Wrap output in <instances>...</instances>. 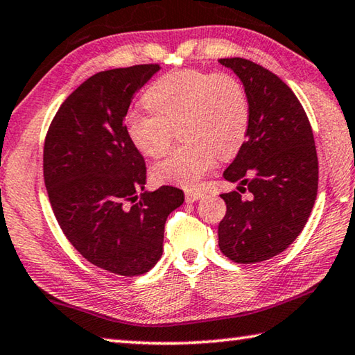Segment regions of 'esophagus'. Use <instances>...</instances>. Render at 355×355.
Returning a JSON list of instances; mask_svg holds the SVG:
<instances>
[{
  "instance_id": "1",
  "label": "esophagus",
  "mask_w": 355,
  "mask_h": 355,
  "mask_svg": "<svg viewBox=\"0 0 355 355\" xmlns=\"http://www.w3.org/2000/svg\"><path fill=\"white\" fill-rule=\"evenodd\" d=\"M202 196H204V193H202V191H200V190L187 191V193H185V201H187V202H195L198 200H201Z\"/></svg>"
}]
</instances>
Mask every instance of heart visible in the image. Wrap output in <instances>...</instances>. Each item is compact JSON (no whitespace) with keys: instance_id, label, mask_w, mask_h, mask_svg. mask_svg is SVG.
Masks as SVG:
<instances>
[{"instance_id":"heart-1","label":"heart","mask_w":355,"mask_h":355,"mask_svg":"<svg viewBox=\"0 0 355 355\" xmlns=\"http://www.w3.org/2000/svg\"><path fill=\"white\" fill-rule=\"evenodd\" d=\"M149 112L130 110L126 130L141 154L159 159L170 149L174 129L185 143L153 168L159 184L191 189L215 165L243 145L251 110L243 84L229 73L178 70L149 87Z\"/></svg>"}]
</instances>
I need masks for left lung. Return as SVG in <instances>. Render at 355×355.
Returning <instances> with one entry per match:
<instances>
[{
	"label": "left lung",
	"instance_id": "obj_1",
	"mask_svg": "<svg viewBox=\"0 0 355 355\" xmlns=\"http://www.w3.org/2000/svg\"><path fill=\"white\" fill-rule=\"evenodd\" d=\"M218 62L237 74L251 110L246 141L223 173L227 182H237L239 191L221 195L227 210L218 245L237 263L263 262L293 243L313 209L318 191L313 132L296 95L275 73L241 58ZM245 189L250 191L248 200L241 196Z\"/></svg>",
	"mask_w": 355,
	"mask_h": 355
}]
</instances>
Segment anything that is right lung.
<instances>
[{"instance_id":"add662e5","label":"right lung","mask_w":355,"mask_h":355,"mask_svg":"<svg viewBox=\"0 0 355 355\" xmlns=\"http://www.w3.org/2000/svg\"><path fill=\"white\" fill-rule=\"evenodd\" d=\"M159 70L135 65L87 79L62 103L43 148L48 198L65 237L90 263L120 276L159 262L165 221L184 202L170 185L145 190V160L124 126L135 93Z\"/></svg>"}]
</instances>
